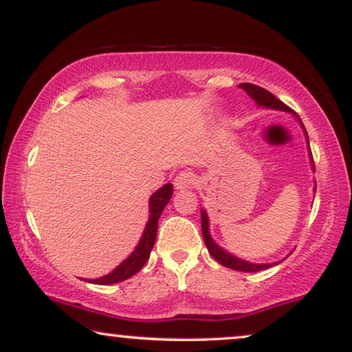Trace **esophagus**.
<instances>
[{
    "label": "esophagus",
    "instance_id": "34e87169",
    "mask_svg": "<svg viewBox=\"0 0 352 352\" xmlns=\"http://www.w3.org/2000/svg\"><path fill=\"white\" fill-rule=\"evenodd\" d=\"M194 181H195L194 173L189 170H184V171L177 173L175 181H173V184H175L177 190H181V189H189V187L194 184Z\"/></svg>",
    "mask_w": 352,
    "mask_h": 352
}]
</instances>
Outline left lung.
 Here are the masks:
<instances>
[{
    "instance_id": "obj_1",
    "label": "left lung",
    "mask_w": 352,
    "mask_h": 352,
    "mask_svg": "<svg viewBox=\"0 0 352 352\" xmlns=\"http://www.w3.org/2000/svg\"><path fill=\"white\" fill-rule=\"evenodd\" d=\"M240 88H242L243 91H247V94L250 96V98L256 100V104H259V105H264V107H269V109H277V110H285V112H292V109L288 107L287 104H283L280 99H277L276 96H274L272 93H269L267 89L261 88V86H256L253 83H242L240 85ZM201 234H204V242L206 245V248H208L211 256H213L216 261H218L219 264H223V266H226V267L234 269V271H240V272H258V271H263V269L271 267V264H252V263L242 261V259L235 258V256H232V254L226 253L224 250H221L218 245L213 242V239L210 237L208 218H206L205 211H201Z\"/></svg>"
}]
</instances>
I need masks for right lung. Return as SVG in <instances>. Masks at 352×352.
I'll use <instances>...</instances> for the list:
<instances>
[{
    "instance_id": "obj_1",
    "label": "right lung",
    "mask_w": 352,
    "mask_h": 352,
    "mask_svg": "<svg viewBox=\"0 0 352 352\" xmlns=\"http://www.w3.org/2000/svg\"><path fill=\"white\" fill-rule=\"evenodd\" d=\"M171 195H173V186L166 184L151 197V204H148V206H151V218H148V223L141 237V242H139L136 250L131 253V256L124 259V261L120 264L115 271L107 274V276L96 278V280H91V282L99 283V285H112V283L126 280V278L141 271L144 264L147 263L148 256H151L153 243H155L158 218H160L163 208H165L168 201H170Z\"/></svg>"
}]
</instances>
